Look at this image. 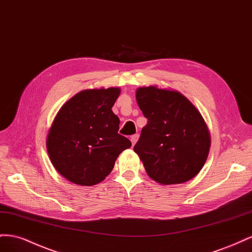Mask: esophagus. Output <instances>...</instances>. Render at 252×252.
I'll return each instance as SVG.
<instances>
[{
  "instance_id": "esophagus-1",
  "label": "esophagus",
  "mask_w": 252,
  "mask_h": 252,
  "mask_svg": "<svg viewBox=\"0 0 252 252\" xmlns=\"http://www.w3.org/2000/svg\"><path fill=\"white\" fill-rule=\"evenodd\" d=\"M138 140H139V135L138 134H134V135H132L131 138H130V141H131V144H132V146H134V144L138 142Z\"/></svg>"
}]
</instances>
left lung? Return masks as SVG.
Masks as SVG:
<instances>
[{"label":"left lung","instance_id":"obj_1","mask_svg":"<svg viewBox=\"0 0 252 252\" xmlns=\"http://www.w3.org/2000/svg\"><path fill=\"white\" fill-rule=\"evenodd\" d=\"M135 97L147 124L133 150L147 174L162 185L182 184L194 178L210 148L202 114L175 90L140 87Z\"/></svg>","mask_w":252,"mask_h":252}]
</instances>
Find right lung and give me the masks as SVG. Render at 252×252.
I'll return each mask as SVG.
<instances>
[{"label": "right lung", "mask_w": 252, "mask_h": 252, "mask_svg": "<svg viewBox=\"0 0 252 252\" xmlns=\"http://www.w3.org/2000/svg\"><path fill=\"white\" fill-rule=\"evenodd\" d=\"M118 87L86 89L68 100L53 120L46 146L52 165L81 186L101 183L131 142L118 133L120 120L111 110Z\"/></svg>", "instance_id": "add662e5"}]
</instances>
